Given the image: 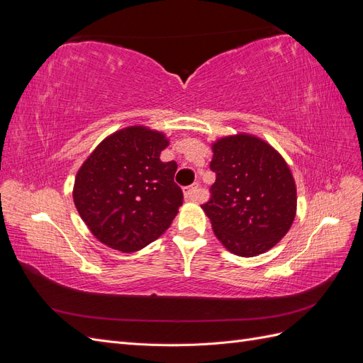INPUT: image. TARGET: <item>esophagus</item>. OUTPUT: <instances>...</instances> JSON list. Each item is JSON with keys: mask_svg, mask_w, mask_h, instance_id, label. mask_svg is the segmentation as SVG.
<instances>
[{"mask_svg": "<svg viewBox=\"0 0 363 363\" xmlns=\"http://www.w3.org/2000/svg\"><path fill=\"white\" fill-rule=\"evenodd\" d=\"M184 199L188 201H195L199 199V186H189V188L184 189Z\"/></svg>", "mask_w": 363, "mask_h": 363, "instance_id": "obj_1", "label": "esophagus"}]
</instances>
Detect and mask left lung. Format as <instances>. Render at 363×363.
<instances>
[{
    "mask_svg": "<svg viewBox=\"0 0 363 363\" xmlns=\"http://www.w3.org/2000/svg\"><path fill=\"white\" fill-rule=\"evenodd\" d=\"M211 169L216 180L201 207L215 236L236 256L255 257L288 233L296 212V188L288 163L251 135L218 139Z\"/></svg>",
    "mask_w": 363,
    "mask_h": 363,
    "instance_id": "left-lung-1",
    "label": "left lung"
}]
</instances>
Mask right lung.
I'll return each mask as SVG.
<instances>
[{
  "mask_svg": "<svg viewBox=\"0 0 363 363\" xmlns=\"http://www.w3.org/2000/svg\"><path fill=\"white\" fill-rule=\"evenodd\" d=\"M169 140L142 125L106 138L77 172L74 203L92 235L133 252L167 232L183 204L177 163L162 162Z\"/></svg>",
  "mask_w": 363,
  "mask_h": 363,
  "instance_id": "1",
  "label": "right lung"
}]
</instances>
